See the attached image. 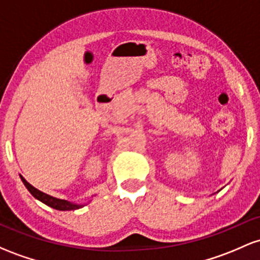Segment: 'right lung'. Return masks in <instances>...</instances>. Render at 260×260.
Returning <instances> with one entry per match:
<instances>
[{
	"label": "right lung",
	"mask_w": 260,
	"mask_h": 260,
	"mask_svg": "<svg viewBox=\"0 0 260 260\" xmlns=\"http://www.w3.org/2000/svg\"><path fill=\"white\" fill-rule=\"evenodd\" d=\"M19 176H21V180L24 184V186L27 187L28 191L32 193L34 198H36L37 200H39V201H42L43 204H45L47 206L51 207V209H55L59 211H71V210L81 209V207L85 206L84 204H74V202L67 201V200L56 199V198H53V196L48 195V193L42 192V191H39L38 189H36V187L32 186L29 182L25 180L23 176L22 175H19Z\"/></svg>",
	"instance_id": "right-lung-1"
}]
</instances>
